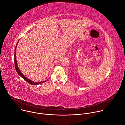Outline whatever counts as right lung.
I'll return each instance as SVG.
<instances>
[{"instance_id":"1","label":"right lung","mask_w":125,"mask_h":125,"mask_svg":"<svg viewBox=\"0 0 125 125\" xmlns=\"http://www.w3.org/2000/svg\"><path fill=\"white\" fill-rule=\"evenodd\" d=\"M17 42V43H18ZM17 43L16 45V47H15V50H16V47H17ZM14 64H15V69L16 70V72H17V73L18 74V75L19 76H20L22 78H23L24 80H25L26 81H27L28 83L31 84V85H38V84H41V83H44L45 82H46V81H42V82H33L32 81H31L30 80H29V79H28L27 78H26L25 76H24L23 74H22L21 73V72H20V71L19 70V68L18 67V65H17V61H16V54H15V52L14 53Z\"/></svg>"}]
</instances>
